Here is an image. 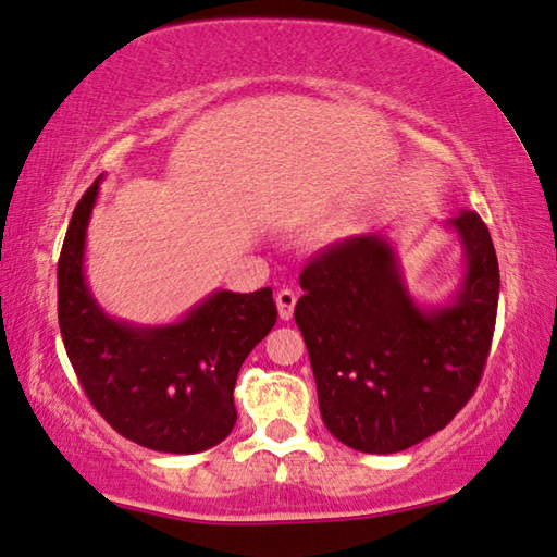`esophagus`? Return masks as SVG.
Segmentation results:
<instances>
[{
	"mask_svg": "<svg viewBox=\"0 0 557 557\" xmlns=\"http://www.w3.org/2000/svg\"><path fill=\"white\" fill-rule=\"evenodd\" d=\"M277 312H280V319H285V322H289L292 314H295V305H297V292L292 289H280L277 292Z\"/></svg>",
	"mask_w": 557,
	"mask_h": 557,
	"instance_id": "obj_1",
	"label": "esophagus"
}]
</instances>
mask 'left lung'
<instances>
[{
  "label": "left lung",
  "mask_w": 557,
  "mask_h": 557,
  "mask_svg": "<svg viewBox=\"0 0 557 557\" xmlns=\"http://www.w3.org/2000/svg\"><path fill=\"white\" fill-rule=\"evenodd\" d=\"M465 256L442 305H420L383 233L326 248L301 270L295 322L332 435L366 455H393L435 435L476 391L498 307V262L476 213L445 223Z\"/></svg>",
  "instance_id": "left-lung-1"
}]
</instances>
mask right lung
Here are the masks:
<instances>
[{"label": "right lung", "mask_w": 557, "mask_h": 557, "mask_svg": "<svg viewBox=\"0 0 557 557\" xmlns=\"http://www.w3.org/2000/svg\"><path fill=\"white\" fill-rule=\"evenodd\" d=\"M98 176L73 211L59 258V326L73 371L122 437L154 451L196 455L231 435L233 388L248 354L277 322L272 289H215L169 324L110 317L86 277Z\"/></svg>", "instance_id": "right-lung-1"}]
</instances>
